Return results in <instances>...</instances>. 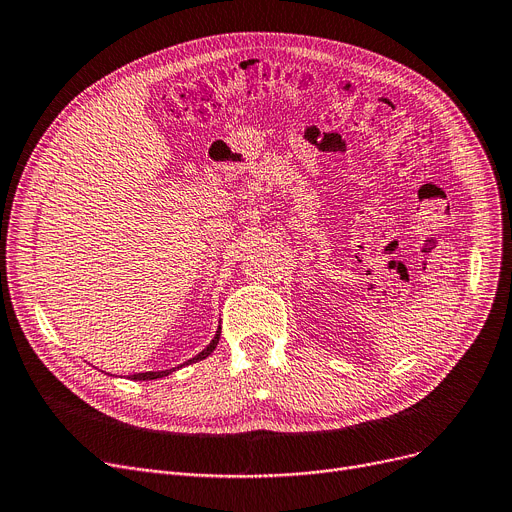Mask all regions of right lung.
Listing matches in <instances>:
<instances>
[{"label":"right lung","mask_w":512,"mask_h":512,"mask_svg":"<svg viewBox=\"0 0 512 512\" xmlns=\"http://www.w3.org/2000/svg\"><path fill=\"white\" fill-rule=\"evenodd\" d=\"M219 335H221V326L217 328L213 341H211V343H209L201 353L194 355L192 360H188L186 364H192V362H198V360H205V358H209V355L213 353V349H215V347H217V343H219ZM177 368H182V366H177ZM173 370H175V368H171V370H159V372H138V374H133L131 379H133V381H154V379H163V376H169Z\"/></svg>","instance_id":"1"}]
</instances>
